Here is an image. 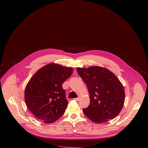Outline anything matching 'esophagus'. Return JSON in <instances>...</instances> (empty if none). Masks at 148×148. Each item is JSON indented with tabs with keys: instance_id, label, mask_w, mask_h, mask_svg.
Masks as SVG:
<instances>
[{
	"instance_id": "34e87169",
	"label": "esophagus",
	"mask_w": 148,
	"mask_h": 148,
	"mask_svg": "<svg viewBox=\"0 0 148 148\" xmlns=\"http://www.w3.org/2000/svg\"><path fill=\"white\" fill-rule=\"evenodd\" d=\"M79 99H80V98L79 97H78V98H74V100H75V101H78L79 100Z\"/></svg>"
}]
</instances>
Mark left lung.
<instances>
[{
    "label": "left lung",
    "instance_id": "left-lung-1",
    "mask_svg": "<svg viewBox=\"0 0 148 148\" xmlns=\"http://www.w3.org/2000/svg\"><path fill=\"white\" fill-rule=\"evenodd\" d=\"M77 71L86 84L90 94V103L87 108L82 109L84 114L97 123L115 118L125 101L124 88L116 76L99 66L78 67Z\"/></svg>",
    "mask_w": 148,
    "mask_h": 148
}]
</instances>
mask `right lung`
I'll use <instances>...</instances> for the list:
<instances>
[{"label":"right lung","mask_w":148,"mask_h":148,"mask_svg":"<svg viewBox=\"0 0 148 148\" xmlns=\"http://www.w3.org/2000/svg\"><path fill=\"white\" fill-rule=\"evenodd\" d=\"M73 69L50 63L38 70L28 82L25 100L29 110L45 123L55 122L64 114L68 105L62 84Z\"/></svg>","instance_id":"obj_1"}]
</instances>
